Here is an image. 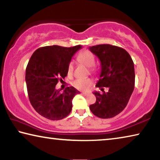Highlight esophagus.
<instances>
[{
    "mask_svg": "<svg viewBox=\"0 0 160 160\" xmlns=\"http://www.w3.org/2000/svg\"><path fill=\"white\" fill-rule=\"evenodd\" d=\"M82 94L85 96H88L89 95V93H87V92H82Z\"/></svg>",
    "mask_w": 160,
    "mask_h": 160,
    "instance_id": "34e87169",
    "label": "esophagus"
}]
</instances>
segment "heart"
Wrapping results in <instances>:
<instances>
[{
	"instance_id": "obj_1",
	"label": "heart",
	"mask_w": 160,
	"mask_h": 160,
	"mask_svg": "<svg viewBox=\"0 0 160 160\" xmlns=\"http://www.w3.org/2000/svg\"><path fill=\"white\" fill-rule=\"evenodd\" d=\"M78 59L80 63L85 65L87 67H92L95 63V58L92 53L88 51H84L81 52L78 56ZM68 74L71 75L73 71V63L70 62L68 66ZM92 70L94 69L92 68ZM92 84V80L90 78H85V79H77L74 81L72 85L75 88L80 90H87Z\"/></svg>"
}]
</instances>
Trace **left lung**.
Here are the masks:
<instances>
[{
  "mask_svg": "<svg viewBox=\"0 0 160 160\" xmlns=\"http://www.w3.org/2000/svg\"><path fill=\"white\" fill-rule=\"evenodd\" d=\"M89 49L99 59L101 73L96 87L109 91L94 92L96 102L90 106L94 115L101 118L114 117L125 109L135 87L134 63L123 48L110 44H99Z\"/></svg>",
  "mask_w": 160,
  "mask_h": 160,
  "instance_id": "obj_1",
  "label": "left lung"
}]
</instances>
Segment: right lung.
<instances>
[{
	"instance_id": "1",
	"label": "right lung",
	"mask_w": 160,
	"mask_h": 160,
	"mask_svg": "<svg viewBox=\"0 0 160 160\" xmlns=\"http://www.w3.org/2000/svg\"><path fill=\"white\" fill-rule=\"evenodd\" d=\"M82 46L63 47L47 46L32 54L26 68L25 80L29 101L35 111L50 120H61L72 110V100L80 93L73 87L61 92L56 90L59 80L68 75V66Z\"/></svg>"
}]
</instances>
